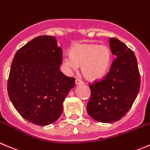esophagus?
Instances as JSON below:
<instances>
[{
    "label": "esophagus",
    "instance_id": "obj_1",
    "mask_svg": "<svg viewBox=\"0 0 150 150\" xmlns=\"http://www.w3.org/2000/svg\"><path fill=\"white\" fill-rule=\"evenodd\" d=\"M75 84L76 85H81V84H83V82L81 79H79V78H76L75 79Z\"/></svg>",
    "mask_w": 150,
    "mask_h": 150
}]
</instances>
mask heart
<instances>
[{
	"label": "heart",
	"instance_id": "1",
	"mask_svg": "<svg viewBox=\"0 0 150 150\" xmlns=\"http://www.w3.org/2000/svg\"><path fill=\"white\" fill-rule=\"evenodd\" d=\"M69 55L64 58V66L69 70H77L81 67L83 75L89 81L103 78L111 64V52L105 45H76L71 49Z\"/></svg>",
	"mask_w": 150,
	"mask_h": 150
}]
</instances>
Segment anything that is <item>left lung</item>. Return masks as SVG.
<instances>
[{"label": "left lung", "mask_w": 150, "mask_h": 150, "mask_svg": "<svg viewBox=\"0 0 150 150\" xmlns=\"http://www.w3.org/2000/svg\"><path fill=\"white\" fill-rule=\"evenodd\" d=\"M109 44L117 58L103 78L88 83L91 97L86 107L91 118L103 123L119 121L127 114L141 85L137 59L133 50L114 37H110Z\"/></svg>", "instance_id": "obj_1"}]
</instances>
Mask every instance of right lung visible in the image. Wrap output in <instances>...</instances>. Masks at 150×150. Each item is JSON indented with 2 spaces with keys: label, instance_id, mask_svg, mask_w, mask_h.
Instances as JSON below:
<instances>
[{
  "label": "right lung",
  "instance_id": "1",
  "mask_svg": "<svg viewBox=\"0 0 150 150\" xmlns=\"http://www.w3.org/2000/svg\"><path fill=\"white\" fill-rule=\"evenodd\" d=\"M62 58L56 38L47 35L33 39L14 55L7 81L8 97L19 114L33 124L55 122L75 86V78L59 70Z\"/></svg>",
  "mask_w": 150,
  "mask_h": 150
}]
</instances>
